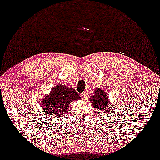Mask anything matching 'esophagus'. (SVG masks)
<instances>
[{
    "label": "esophagus",
    "mask_w": 160,
    "mask_h": 160,
    "mask_svg": "<svg viewBox=\"0 0 160 160\" xmlns=\"http://www.w3.org/2000/svg\"><path fill=\"white\" fill-rule=\"evenodd\" d=\"M81 97H82V99L83 100V101H85L86 99V98H87V95H86V92H82L81 93Z\"/></svg>",
    "instance_id": "esophagus-1"
}]
</instances>
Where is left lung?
Here are the masks:
<instances>
[{
    "mask_svg": "<svg viewBox=\"0 0 160 160\" xmlns=\"http://www.w3.org/2000/svg\"><path fill=\"white\" fill-rule=\"evenodd\" d=\"M89 101L94 107V109H96L98 111L104 110L106 113L105 115L110 114V110L112 112L111 109H112V107H114L112 105L109 107L108 95H107L104 90L101 89V88H96L95 91V95L91 96Z\"/></svg>",
    "mask_w": 160,
    "mask_h": 160,
    "instance_id": "obj_1",
    "label": "left lung"
}]
</instances>
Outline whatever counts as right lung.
<instances>
[{
	"mask_svg": "<svg viewBox=\"0 0 160 160\" xmlns=\"http://www.w3.org/2000/svg\"><path fill=\"white\" fill-rule=\"evenodd\" d=\"M81 98L74 88L62 84L52 88L42 101L41 110L47 118H58L68 110L69 104Z\"/></svg>",
	"mask_w": 160,
	"mask_h": 160,
	"instance_id": "1",
	"label": "right lung"
}]
</instances>
